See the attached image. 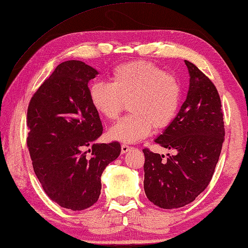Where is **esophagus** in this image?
I'll list each match as a JSON object with an SVG mask.
<instances>
[{
  "label": "esophagus",
  "mask_w": 248,
  "mask_h": 248,
  "mask_svg": "<svg viewBox=\"0 0 248 248\" xmlns=\"http://www.w3.org/2000/svg\"><path fill=\"white\" fill-rule=\"evenodd\" d=\"M130 149H131V147H130V145H128V144L121 145V152H123V153L128 152L129 150H130Z\"/></svg>",
  "instance_id": "obj_1"
}]
</instances>
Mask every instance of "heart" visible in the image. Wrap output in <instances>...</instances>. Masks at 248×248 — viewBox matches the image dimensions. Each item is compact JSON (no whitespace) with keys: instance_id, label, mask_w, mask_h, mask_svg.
Listing matches in <instances>:
<instances>
[{"instance_id":"b5f03b06","label":"heart","mask_w":248,"mask_h":248,"mask_svg":"<svg viewBox=\"0 0 248 248\" xmlns=\"http://www.w3.org/2000/svg\"><path fill=\"white\" fill-rule=\"evenodd\" d=\"M93 109L109 121L116 120L128 104L132 115L110 128L108 137L121 142H137L170 125L178 115L182 88L174 75L145 61L121 64L110 82L96 81L89 87Z\"/></svg>"}]
</instances>
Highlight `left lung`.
I'll list each match as a JSON object with an SVG mask.
<instances>
[{"instance_id":"left-lung-1","label":"left lung","mask_w":248,"mask_h":248,"mask_svg":"<svg viewBox=\"0 0 248 248\" xmlns=\"http://www.w3.org/2000/svg\"><path fill=\"white\" fill-rule=\"evenodd\" d=\"M186 99L174 120L155 139L173 151L168 158L144 153L143 186L147 198L161 209H178L193 202L211 182L225 136L221 98L213 82L191 62Z\"/></svg>"}]
</instances>
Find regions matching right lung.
<instances>
[{
	"label": "right lung",
	"mask_w": 248,
	"mask_h": 248,
	"mask_svg": "<svg viewBox=\"0 0 248 248\" xmlns=\"http://www.w3.org/2000/svg\"><path fill=\"white\" fill-rule=\"evenodd\" d=\"M96 75L80 61L62 62L27 108L26 143L35 174L52 201L73 211L98 201L100 176L121 151L118 141L93 142L103 133L99 113L89 99L88 81Z\"/></svg>",
	"instance_id": "right-lung-1"
}]
</instances>
